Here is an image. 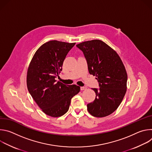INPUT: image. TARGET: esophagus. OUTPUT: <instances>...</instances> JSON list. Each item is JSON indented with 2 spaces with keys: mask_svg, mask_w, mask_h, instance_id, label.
<instances>
[{
  "mask_svg": "<svg viewBox=\"0 0 152 152\" xmlns=\"http://www.w3.org/2000/svg\"><path fill=\"white\" fill-rule=\"evenodd\" d=\"M86 87L85 86H80V90H86Z\"/></svg>",
  "mask_w": 152,
  "mask_h": 152,
  "instance_id": "1",
  "label": "esophagus"
}]
</instances>
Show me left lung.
I'll return each instance as SVG.
<instances>
[{"instance_id": "obj_1", "label": "left lung", "mask_w": 152, "mask_h": 152, "mask_svg": "<svg viewBox=\"0 0 152 152\" xmlns=\"http://www.w3.org/2000/svg\"><path fill=\"white\" fill-rule=\"evenodd\" d=\"M76 47L83 52L90 75L96 76L99 88H93L95 100L87 104L89 113L104 117L114 113L126 92L127 75L118 55L99 39L82 42Z\"/></svg>"}]
</instances>
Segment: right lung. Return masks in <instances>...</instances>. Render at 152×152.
I'll use <instances>...</instances> for the list:
<instances>
[{"mask_svg":"<svg viewBox=\"0 0 152 152\" xmlns=\"http://www.w3.org/2000/svg\"><path fill=\"white\" fill-rule=\"evenodd\" d=\"M75 45V42L48 41L36 51L29 64L26 80L28 91L42 111L50 117L66 114L71 99L80 91L77 85H65L55 80Z\"/></svg>","mask_w":152,"mask_h":152,"instance_id":"add662e5","label":"right lung"}]
</instances>
